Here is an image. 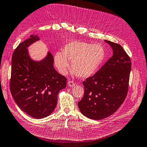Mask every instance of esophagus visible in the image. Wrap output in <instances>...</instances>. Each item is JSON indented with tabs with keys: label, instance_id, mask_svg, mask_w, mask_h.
Listing matches in <instances>:
<instances>
[{
	"label": "esophagus",
	"instance_id": "obj_1",
	"mask_svg": "<svg viewBox=\"0 0 147 147\" xmlns=\"http://www.w3.org/2000/svg\"><path fill=\"white\" fill-rule=\"evenodd\" d=\"M68 85H69V86H70V87H72V86H74L75 85V83H74V82H73V81H69V82H68Z\"/></svg>",
	"mask_w": 147,
	"mask_h": 147
}]
</instances>
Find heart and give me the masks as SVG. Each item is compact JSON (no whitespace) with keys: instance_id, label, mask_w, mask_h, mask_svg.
I'll list each match as a JSON object with an SVG mask.
<instances>
[{"instance_id":"heart-1","label":"heart","mask_w":147,"mask_h":147,"mask_svg":"<svg viewBox=\"0 0 147 147\" xmlns=\"http://www.w3.org/2000/svg\"><path fill=\"white\" fill-rule=\"evenodd\" d=\"M106 58L105 49L99 44L73 40L66 44L63 52H57L55 64L59 72L65 74L71 61L72 72L80 78H88L95 74Z\"/></svg>"}]
</instances>
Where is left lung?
I'll return each mask as SVG.
<instances>
[{"instance_id": "obj_1", "label": "left lung", "mask_w": 147, "mask_h": 147, "mask_svg": "<svg viewBox=\"0 0 147 147\" xmlns=\"http://www.w3.org/2000/svg\"><path fill=\"white\" fill-rule=\"evenodd\" d=\"M113 49L111 58L92 77L83 81L84 96L78 102L82 113L100 120L114 113L125 100L129 88L131 62L118 43L108 40Z\"/></svg>"}]
</instances>
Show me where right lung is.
<instances>
[{"mask_svg":"<svg viewBox=\"0 0 147 147\" xmlns=\"http://www.w3.org/2000/svg\"><path fill=\"white\" fill-rule=\"evenodd\" d=\"M39 39L38 35H30L13 52L10 88L19 107L32 118L40 119L55 110L57 95L66 87L67 78L54 68L50 52L40 61L30 59L28 48Z\"/></svg>","mask_w":147,"mask_h":147,"instance_id":"add662e5","label":"right lung"}]
</instances>
